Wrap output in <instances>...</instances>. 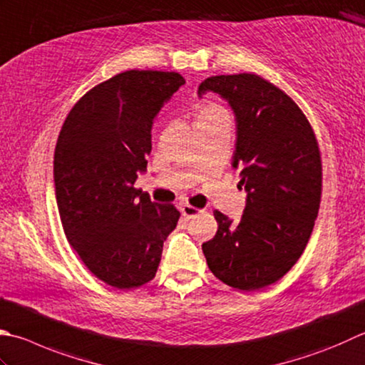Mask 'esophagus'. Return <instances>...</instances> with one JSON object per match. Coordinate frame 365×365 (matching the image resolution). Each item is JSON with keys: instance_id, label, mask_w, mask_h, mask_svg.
Returning <instances> with one entry per match:
<instances>
[{"instance_id": "34e87169", "label": "esophagus", "mask_w": 365, "mask_h": 365, "mask_svg": "<svg viewBox=\"0 0 365 365\" xmlns=\"http://www.w3.org/2000/svg\"><path fill=\"white\" fill-rule=\"evenodd\" d=\"M182 215L187 218V220H191V218H196L199 213H202V210L201 209H197V207H192V205H188V204H185V205H182Z\"/></svg>"}]
</instances>
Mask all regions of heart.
<instances>
[{
  "instance_id": "heart-1",
  "label": "heart",
  "mask_w": 365,
  "mask_h": 365,
  "mask_svg": "<svg viewBox=\"0 0 365 365\" xmlns=\"http://www.w3.org/2000/svg\"><path fill=\"white\" fill-rule=\"evenodd\" d=\"M204 117H225V118H230V115H227V112L223 109V107L218 106V104L205 106L204 109H202V112L197 115V118H204Z\"/></svg>"
}]
</instances>
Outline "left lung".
<instances>
[{
	"instance_id": "obj_1",
	"label": "left lung",
	"mask_w": 365,
	"mask_h": 365,
	"mask_svg": "<svg viewBox=\"0 0 365 365\" xmlns=\"http://www.w3.org/2000/svg\"><path fill=\"white\" fill-rule=\"evenodd\" d=\"M213 91L235 115L232 168L247 204L239 223L215 210V237L202 244L218 280L242 291L266 288L294 266L310 239L321 201V156L309 120L274 83L256 74L213 76Z\"/></svg>"
}]
</instances>
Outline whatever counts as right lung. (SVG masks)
Returning a JSON list of instances; mask_svg holds the SVG:
<instances>
[{"label": "right lung", "mask_w": 365, "mask_h": 365, "mask_svg": "<svg viewBox=\"0 0 365 365\" xmlns=\"http://www.w3.org/2000/svg\"><path fill=\"white\" fill-rule=\"evenodd\" d=\"M183 83L178 73L163 71L113 76L78 99L56 140L53 180L64 234L90 272L113 288L152 280L180 217L134 182L147 170L153 121Z\"/></svg>", "instance_id": "obj_1"}]
</instances>
